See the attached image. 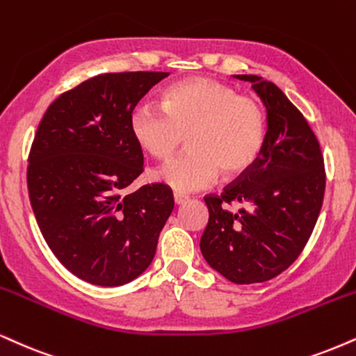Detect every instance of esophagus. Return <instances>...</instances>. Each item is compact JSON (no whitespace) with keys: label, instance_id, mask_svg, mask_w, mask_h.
Listing matches in <instances>:
<instances>
[{"label":"esophagus","instance_id":"1","mask_svg":"<svg viewBox=\"0 0 356 356\" xmlns=\"http://www.w3.org/2000/svg\"><path fill=\"white\" fill-rule=\"evenodd\" d=\"M187 200H189V197H187V195L181 194V192H174V202L177 205L187 202Z\"/></svg>","mask_w":356,"mask_h":356}]
</instances>
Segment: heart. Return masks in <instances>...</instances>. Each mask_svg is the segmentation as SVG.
<instances>
[{
    "label": "heart",
    "instance_id": "b5f03b06",
    "mask_svg": "<svg viewBox=\"0 0 356 356\" xmlns=\"http://www.w3.org/2000/svg\"><path fill=\"white\" fill-rule=\"evenodd\" d=\"M161 108L140 104L131 115L136 143L154 159L165 161L189 137L192 151L154 172L177 192L207 189L222 172L245 175L267 140V114L255 97L238 96L232 86L211 78L179 81L164 89Z\"/></svg>",
    "mask_w": 356,
    "mask_h": 356
}]
</instances>
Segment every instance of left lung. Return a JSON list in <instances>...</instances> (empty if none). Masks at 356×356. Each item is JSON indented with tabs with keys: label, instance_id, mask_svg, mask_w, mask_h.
Instances as JSON below:
<instances>
[{
	"label": "left lung",
	"instance_id": "left-lung-1",
	"mask_svg": "<svg viewBox=\"0 0 356 356\" xmlns=\"http://www.w3.org/2000/svg\"><path fill=\"white\" fill-rule=\"evenodd\" d=\"M235 78L248 81L267 108V140L245 175L204 197L200 252L227 280L248 285L277 277L302 254L323 204L325 165L316 136L282 89L260 76ZM232 203L241 211L230 213Z\"/></svg>",
	"mask_w": 356,
	"mask_h": 356
}]
</instances>
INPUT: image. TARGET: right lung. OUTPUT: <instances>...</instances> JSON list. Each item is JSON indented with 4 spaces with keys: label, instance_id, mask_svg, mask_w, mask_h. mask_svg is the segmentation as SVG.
<instances>
[{
    "label": "right lung",
    "instance_id": "obj_1",
    "mask_svg": "<svg viewBox=\"0 0 356 356\" xmlns=\"http://www.w3.org/2000/svg\"><path fill=\"white\" fill-rule=\"evenodd\" d=\"M169 72H109L63 92L42 115L28 157V192L56 259L81 280L129 284L149 267L174 209L165 184L127 187L144 170L131 115Z\"/></svg>",
    "mask_w": 356,
    "mask_h": 356
}]
</instances>
